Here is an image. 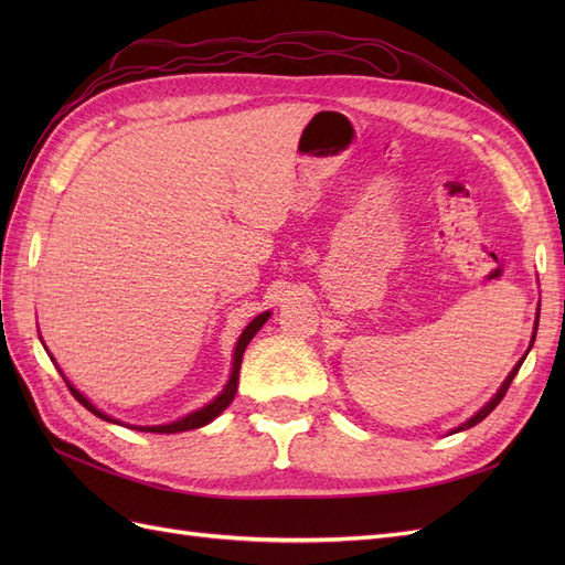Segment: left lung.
Instances as JSON below:
<instances>
[{
	"label": "left lung",
	"mask_w": 565,
	"mask_h": 565,
	"mask_svg": "<svg viewBox=\"0 0 565 565\" xmlns=\"http://www.w3.org/2000/svg\"><path fill=\"white\" fill-rule=\"evenodd\" d=\"M537 322H540V311H537V320H535V332H537ZM535 332H533V339H530V347H533V344H535ZM530 347H527V351H530ZM525 355H527V353H525ZM525 355H523V358H521V361H519V363L514 365V370H511V372H509V377L504 380V384L500 386V391H498V393H494V396H492V398H490V401H488V403H486V405H483L481 409H478V413H476V415H473L471 419H467L465 424H461V426H457V429H455L452 434H457V431H465V429H471V426H476L478 422H483V419H486V417H488V415L492 413V409L500 405V401L504 398V393H507L509 384H511V382H514V377H516V372H519V367L523 365V361H525Z\"/></svg>",
	"instance_id": "8db88e82"
}]
</instances>
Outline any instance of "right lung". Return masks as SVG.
Instances as JSON below:
<instances>
[{
	"label": "right lung",
	"mask_w": 565,
	"mask_h": 565,
	"mask_svg": "<svg viewBox=\"0 0 565 565\" xmlns=\"http://www.w3.org/2000/svg\"><path fill=\"white\" fill-rule=\"evenodd\" d=\"M268 316H270V311H266V313H259L256 316L247 328L243 330V334H241V339H237V344H235V355H233V372H231V380H228V384L224 386V391L218 393V396L212 401V403H207L204 407H200V409H195V413H191V415H185V417H181V419H177V422H169V424H158V426H131V429H139V431H150V434H179V431H191V429H200V426H204V424H210L212 419H216L221 413H224V409L231 405V401L235 398V391H237V377H241V365H243V353H245V349H247V344L252 341V337L259 332L262 328H264V322L268 320ZM61 372V370H58ZM65 380V377H63ZM65 384H67V388H71V393L73 396L89 409V413H94L96 417H100V419H106V422H115V424H119L117 419H113V417H108V415H104L100 413L98 407H94L92 405V401L89 398H84L82 393L65 380Z\"/></svg>",
	"instance_id": "1"
}]
</instances>
